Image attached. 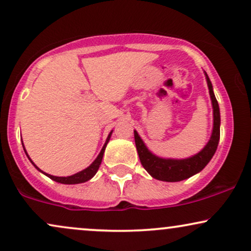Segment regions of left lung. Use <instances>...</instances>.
I'll use <instances>...</instances> for the list:
<instances>
[{"mask_svg":"<svg viewBox=\"0 0 251 251\" xmlns=\"http://www.w3.org/2000/svg\"><path fill=\"white\" fill-rule=\"evenodd\" d=\"M207 85L209 88V95L212 99L213 114H214V126H213L212 137L208 143L199 153L187 159H163L154 156L147 149L143 141L138 136L137 131H134L136 149H137L140 160L143 168L152 176L153 178L163 181H180L192 177L200 172L208 164L214 156L219 140H220V109L218 101L213 93L212 82L206 74Z\"/></svg>","mask_w":251,"mask_h":251,"instance_id":"8db88e82","label":"left lung"}]
</instances>
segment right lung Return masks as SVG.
Returning a JSON list of instances; mask_svg holds the SVG:
<instances>
[{
    "label": "right lung",
    "mask_w": 251,
    "mask_h": 251,
    "mask_svg": "<svg viewBox=\"0 0 251 251\" xmlns=\"http://www.w3.org/2000/svg\"><path fill=\"white\" fill-rule=\"evenodd\" d=\"M110 135H111V132H110L109 135H108V138H107L106 143H104L103 148H102L101 152L99 153L98 158L95 159L94 162H93V163L91 164V165L88 166L87 169L82 170V171L75 173V175H73V176H70V177H55V176L48 175V173H45V175L48 176L49 178H51L52 180H54V181H57V182H60V184H80V182H85V181L89 180V179L94 177V175L98 172L99 168H100V164H101V162H102V157H103L104 149H106L107 143H108V142H109ZM23 148H24V147H23ZM24 151H25V150H24ZM25 153H26V151H25ZM26 156H27V154H26ZM30 162L32 163V160L30 159ZM32 164H33V163H32ZM33 165H35V164H33ZM35 168H36L37 170H39L38 168H37L36 165H35ZM39 171H40V170H39ZM42 172H43V171H42ZM43 173H44V172H43Z\"/></svg>",
    "instance_id": "right-lung-1"
}]
</instances>
